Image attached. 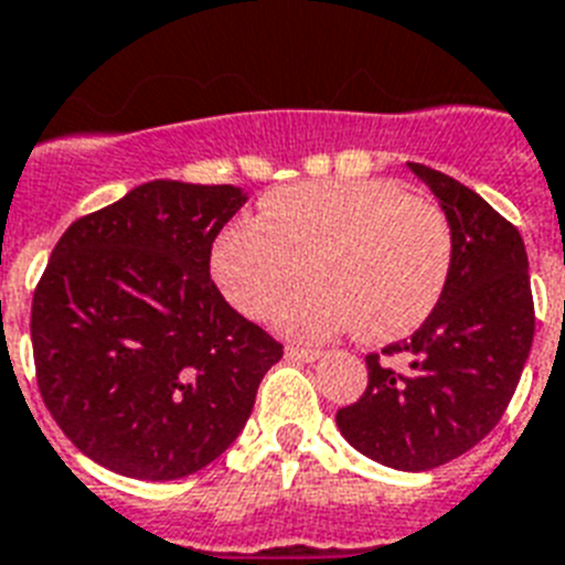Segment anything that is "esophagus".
<instances>
[{"instance_id":"obj_1","label":"esophagus","mask_w":565,"mask_h":565,"mask_svg":"<svg viewBox=\"0 0 565 565\" xmlns=\"http://www.w3.org/2000/svg\"><path fill=\"white\" fill-rule=\"evenodd\" d=\"M284 354H287V360H296V362H316L319 356H322L319 351H310V348H296V345L287 348Z\"/></svg>"}]
</instances>
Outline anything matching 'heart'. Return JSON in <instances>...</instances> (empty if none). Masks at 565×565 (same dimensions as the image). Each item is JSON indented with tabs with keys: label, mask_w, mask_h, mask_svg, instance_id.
<instances>
[{
	"label": "heart",
	"mask_w": 565,
	"mask_h": 565,
	"mask_svg": "<svg viewBox=\"0 0 565 565\" xmlns=\"http://www.w3.org/2000/svg\"><path fill=\"white\" fill-rule=\"evenodd\" d=\"M305 267L316 284L278 310L284 333L316 342L356 328L388 342L441 301L452 228L438 205L386 179H330L275 191L260 223H232L211 246L214 281L252 319H267Z\"/></svg>",
	"instance_id": "1"
}]
</instances>
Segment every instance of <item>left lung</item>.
<instances>
[{"label":"left lung","instance_id":"left-lung-1","mask_svg":"<svg viewBox=\"0 0 565 565\" xmlns=\"http://www.w3.org/2000/svg\"><path fill=\"white\" fill-rule=\"evenodd\" d=\"M435 194L452 228L447 290L412 339L369 362V388L337 412L339 433L362 456L424 473L465 456L505 415L534 339L529 255L520 232L476 191L426 164L406 162Z\"/></svg>","mask_w":565,"mask_h":565}]
</instances>
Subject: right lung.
Here are the masks:
<instances>
[{
  "instance_id": "obj_1",
  "label": "right lung",
  "mask_w": 565,
  "mask_h": 565,
  "mask_svg": "<svg viewBox=\"0 0 565 565\" xmlns=\"http://www.w3.org/2000/svg\"><path fill=\"white\" fill-rule=\"evenodd\" d=\"M249 196L153 179L63 232L31 307L36 383L86 458L141 481L209 467L281 360L211 281V243Z\"/></svg>"
}]
</instances>
